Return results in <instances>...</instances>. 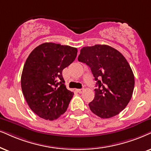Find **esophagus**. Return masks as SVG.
Returning <instances> with one entry per match:
<instances>
[{
  "instance_id": "34e87169",
  "label": "esophagus",
  "mask_w": 151,
  "mask_h": 151,
  "mask_svg": "<svg viewBox=\"0 0 151 151\" xmlns=\"http://www.w3.org/2000/svg\"><path fill=\"white\" fill-rule=\"evenodd\" d=\"M77 92H78V93H82L83 92V91H84V89H77Z\"/></svg>"
}]
</instances>
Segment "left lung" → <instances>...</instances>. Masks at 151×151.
<instances>
[{"label":"left lung","instance_id":"left-lung-1","mask_svg":"<svg viewBox=\"0 0 151 151\" xmlns=\"http://www.w3.org/2000/svg\"><path fill=\"white\" fill-rule=\"evenodd\" d=\"M78 60L91 68L97 88L88 104L93 114L102 118L118 115L132 96L134 77L121 53L110 46L96 45L83 47Z\"/></svg>","mask_w":151,"mask_h":151}]
</instances>
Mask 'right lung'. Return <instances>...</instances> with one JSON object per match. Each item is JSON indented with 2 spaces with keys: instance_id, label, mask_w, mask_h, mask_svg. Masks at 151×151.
<instances>
[{
  "instance_id": "add662e5",
  "label": "right lung",
  "mask_w": 151,
  "mask_h": 151,
  "mask_svg": "<svg viewBox=\"0 0 151 151\" xmlns=\"http://www.w3.org/2000/svg\"><path fill=\"white\" fill-rule=\"evenodd\" d=\"M77 55V48L46 42L26 59L21 86L28 106L39 117L53 121L66 111L74 93L66 88L62 72Z\"/></svg>"
}]
</instances>
